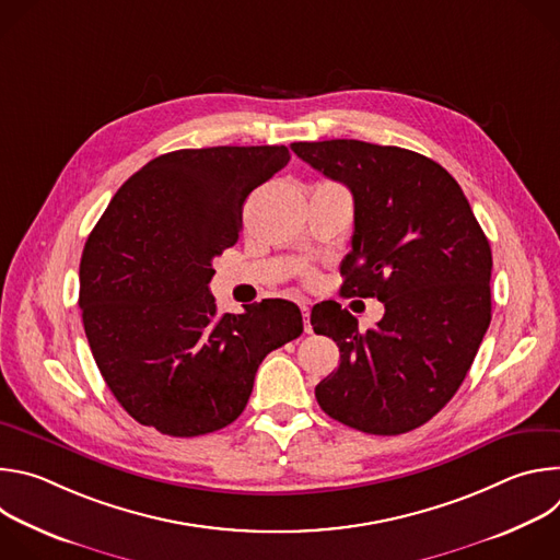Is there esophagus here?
<instances>
[{
    "instance_id": "34e87169",
    "label": "esophagus",
    "mask_w": 560,
    "mask_h": 560,
    "mask_svg": "<svg viewBox=\"0 0 560 560\" xmlns=\"http://www.w3.org/2000/svg\"><path fill=\"white\" fill-rule=\"evenodd\" d=\"M299 307H301V314H303L305 332H312V326H310V303L307 301H299Z\"/></svg>"
}]
</instances>
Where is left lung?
I'll return each mask as SVG.
<instances>
[{"mask_svg":"<svg viewBox=\"0 0 560 560\" xmlns=\"http://www.w3.org/2000/svg\"><path fill=\"white\" fill-rule=\"evenodd\" d=\"M296 156L354 197L343 296L385 314L361 332L337 301L312 307L339 368L314 387L322 410L381 436L428 423L460 387L492 318V250L456 179L432 159L357 139L299 141Z\"/></svg>","mask_w":560,"mask_h":560,"instance_id":"8db88e82","label":"left lung"}]
</instances>
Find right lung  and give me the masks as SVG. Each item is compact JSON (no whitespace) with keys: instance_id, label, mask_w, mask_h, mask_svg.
Here are the masks:
<instances>
[{"instance_id":"add662e5","label":"right lung","mask_w":560,"mask_h":560,"mask_svg":"<svg viewBox=\"0 0 560 560\" xmlns=\"http://www.w3.org/2000/svg\"><path fill=\"white\" fill-rule=\"evenodd\" d=\"M290 162L285 145L162 154L137 171L93 228L79 307L95 363L141 425L201 436L244 412L261 361L303 332L285 299L219 314L212 259L234 246L248 195Z\"/></svg>"}]
</instances>
